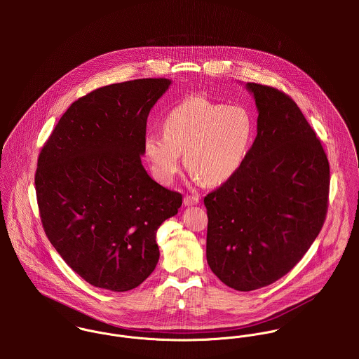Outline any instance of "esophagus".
Segmentation results:
<instances>
[{
    "instance_id": "34e87169",
    "label": "esophagus",
    "mask_w": 359,
    "mask_h": 359,
    "mask_svg": "<svg viewBox=\"0 0 359 359\" xmlns=\"http://www.w3.org/2000/svg\"><path fill=\"white\" fill-rule=\"evenodd\" d=\"M199 203V198L196 196H185L184 198V205H194Z\"/></svg>"
}]
</instances>
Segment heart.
Segmentation results:
<instances>
[{
    "instance_id": "heart-1",
    "label": "heart",
    "mask_w": 359,
    "mask_h": 359,
    "mask_svg": "<svg viewBox=\"0 0 359 359\" xmlns=\"http://www.w3.org/2000/svg\"><path fill=\"white\" fill-rule=\"evenodd\" d=\"M255 137L256 117L248 106L191 97L167 113L163 137H145L144 152L163 184L175 178L184 154L185 167L196 180L221 185L242 168Z\"/></svg>"
}]
</instances>
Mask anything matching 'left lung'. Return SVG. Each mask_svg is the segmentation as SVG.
I'll use <instances>...</instances> for the list:
<instances>
[{
  "instance_id": "left-lung-1",
  "label": "left lung",
  "mask_w": 359,
  "mask_h": 359,
  "mask_svg": "<svg viewBox=\"0 0 359 359\" xmlns=\"http://www.w3.org/2000/svg\"><path fill=\"white\" fill-rule=\"evenodd\" d=\"M257 137L242 168L205 198V257L226 286L250 292L286 275L322 229L329 161L296 102L248 83Z\"/></svg>"
}]
</instances>
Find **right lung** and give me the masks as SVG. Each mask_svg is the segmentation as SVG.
<instances>
[{
    "instance_id": "1",
    "label": "right lung",
    "mask_w": 359,
    "mask_h": 359,
    "mask_svg": "<svg viewBox=\"0 0 359 359\" xmlns=\"http://www.w3.org/2000/svg\"><path fill=\"white\" fill-rule=\"evenodd\" d=\"M171 83L141 79L90 93L70 104L41 149L36 192L44 231L95 287L140 286L158 261L157 228L182 205L141 161L149 111Z\"/></svg>"
}]
</instances>
